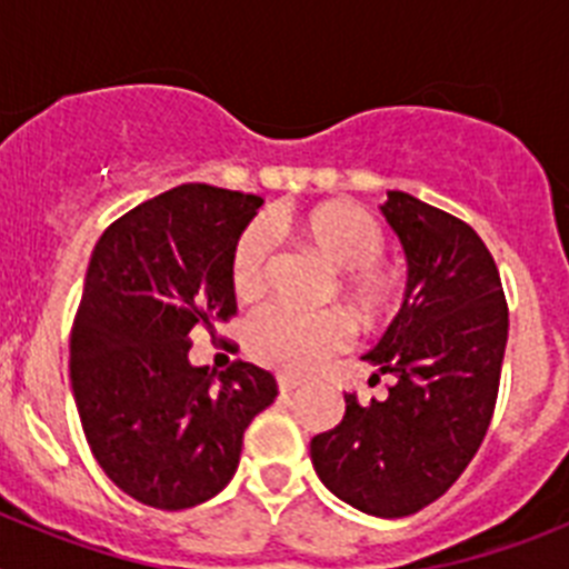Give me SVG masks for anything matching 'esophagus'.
Wrapping results in <instances>:
<instances>
[{
    "mask_svg": "<svg viewBox=\"0 0 569 569\" xmlns=\"http://www.w3.org/2000/svg\"><path fill=\"white\" fill-rule=\"evenodd\" d=\"M276 385H279V393H293L296 387H301V379H296V376H284V373H281L279 379H276Z\"/></svg>",
    "mask_w": 569,
    "mask_h": 569,
    "instance_id": "esophagus-1",
    "label": "esophagus"
}]
</instances>
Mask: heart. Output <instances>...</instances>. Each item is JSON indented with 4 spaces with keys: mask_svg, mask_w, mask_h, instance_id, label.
I'll return each instance as SVG.
<instances>
[{
    "mask_svg": "<svg viewBox=\"0 0 569 569\" xmlns=\"http://www.w3.org/2000/svg\"><path fill=\"white\" fill-rule=\"evenodd\" d=\"M284 228L293 230L310 250L339 270L336 290L356 319L379 321L396 308L399 279L379 261L385 230L373 216L353 202H319L288 216ZM270 236L259 222L248 224L230 256V284L241 301H250L264 288L270 261ZM347 339V325L336 310L299 313L268 308L256 313L244 328V347L253 361L281 373H308L333 356Z\"/></svg>",
    "mask_w": 569,
    "mask_h": 569,
    "instance_id": "heart-1",
    "label": "heart"
}]
</instances>
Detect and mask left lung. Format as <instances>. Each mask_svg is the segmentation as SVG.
I'll list each match as a JSON object with an SVG mask.
<instances>
[{"label": "left lung", "mask_w": 569, "mask_h": 569, "mask_svg": "<svg viewBox=\"0 0 569 569\" xmlns=\"http://www.w3.org/2000/svg\"><path fill=\"white\" fill-rule=\"evenodd\" d=\"M407 259L401 310L361 359L385 399L359 405L313 436L321 485L356 510L401 519L445 496L479 450L499 396L507 301L479 233L456 216L390 190L381 204Z\"/></svg>", "instance_id": "1"}]
</instances>
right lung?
<instances>
[{
  "label": "right lung",
  "mask_w": 569,
  "mask_h": 569,
  "mask_svg": "<svg viewBox=\"0 0 569 569\" xmlns=\"http://www.w3.org/2000/svg\"><path fill=\"white\" fill-rule=\"evenodd\" d=\"M261 196L179 184L116 219L90 253L70 333V387L90 453L130 499L184 510L239 467L241 436L276 379L190 365V330L236 313L233 244Z\"/></svg>",
  "instance_id": "right-lung-1"
}]
</instances>
